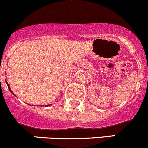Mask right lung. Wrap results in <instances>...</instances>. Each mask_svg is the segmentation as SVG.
Here are the masks:
<instances>
[{"instance_id": "obj_1", "label": "right lung", "mask_w": 148, "mask_h": 148, "mask_svg": "<svg viewBox=\"0 0 148 148\" xmlns=\"http://www.w3.org/2000/svg\"><path fill=\"white\" fill-rule=\"evenodd\" d=\"M7 85H8V89H9V90H10V92H11V93H12V94H13V95H15L14 93H13V91H12L11 90H10V86H9V85H8V83H7ZM50 106V105H48V106H45V107H46V106Z\"/></svg>"}]
</instances>
